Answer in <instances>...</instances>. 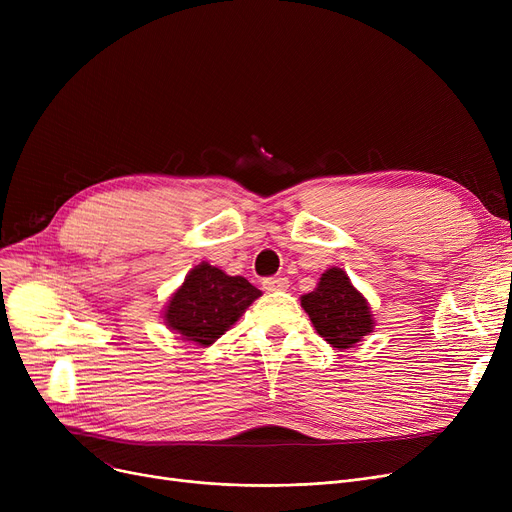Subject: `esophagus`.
I'll use <instances>...</instances> for the list:
<instances>
[{
	"label": "esophagus",
	"mask_w": 512,
	"mask_h": 512,
	"mask_svg": "<svg viewBox=\"0 0 512 512\" xmlns=\"http://www.w3.org/2000/svg\"><path fill=\"white\" fill-rule=\"evenodd\" d=\"M263 288L267 292H278V290H286L288 288V278H280V276H274V278H265L263 280Z\"/></svg>",
	"instance_id": "1"
}]
</instances>
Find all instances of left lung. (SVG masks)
<instances>
[{
    "label": "left lung",
    "mask_w": 512,
    "mask_h": 512,
    "mask_svg": "<svg viewBox=\"0 0 512 512\" xmlns=\"http://www.w3.org/2000/svg\"><path fill=\"white\" fill-rule=\"evenodd\" d=\"M317 334L334 348H351L373 330L363 294L355 290L340 267L321 276L317 288L301 299Z\"/></svg>",
    "instance_id": "1"
}]
</instances>
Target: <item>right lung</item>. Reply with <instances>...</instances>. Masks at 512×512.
<instances>
[{
	"label": "right lung",
	"instance_id": "1",
	"mask_svg": "<svg viewBox=\"0 0 512 512\" xmlns=\"http://www.w3.org/2000/svg\"><path fill=\"white\" fill-rule=\"evenodd\" d=\"M257 297H261V290L249 280L226 276L218 267L201 263L184 278V284L170 299L166 324L184 340L209 346Z\"/></svg>",
	"mask_w": 512,
	"mask_h": 512
}]
</instances>
